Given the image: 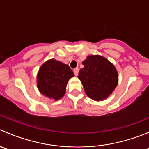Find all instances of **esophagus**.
<instances>
[{
  "instance_id": "obj_1",
  "label": "esophagus",
  "mask_w": 149,
  "mask_h": 149,
  "mask_svg": "<svg viewBox=\"0 0 149 149\" xmlns=\"http://www.w3.org/2000/svg\"><path fill=\"white\" fill-rule=\"evenodd\" d=\"M79 69L78 68L73 69V73H74L75 76H78V74H79Z\"/></svg>"
}]
</instances>
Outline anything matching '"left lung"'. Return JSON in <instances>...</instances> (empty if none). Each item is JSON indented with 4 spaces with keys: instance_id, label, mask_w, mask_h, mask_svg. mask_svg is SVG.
I'll use <instances>...</instances> for the list:
<instances>
[{
    "instance_id": "8db88e82",
    "label": "left lung",
    "mask_w": 149,
    "mask_h": 149,
    "mask_svg": "<svg viewBox=\"0 0 149 149\" xmlns=\"http://www.w3.org/2000/svg\"><path fill=\"white\" fill-rule=\"evenodd\" d=\"M78 78L86 94L95 101L107 98L118 83V73L112 63L100 55H89L82 62Z\"/></svg>"
}]
</instances>
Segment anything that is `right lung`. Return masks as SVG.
<instances>
[{"instance_id":"add662e5","label":"right lung","mask_w":149,"mask_h":149,"mask_svg":"<svg viewBox=\"0 0 149 149\" xmlns=\"http://www.w3.org/2000/svg\"><path fill=\"white\" fill-rule=\"evenodd\" d=\"M73 76L68 65L55 59L49 60L39 70L37 87L42 94L57 101L64 96L68 81Z\"/></svg>"}]
</instances>
